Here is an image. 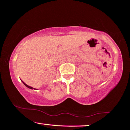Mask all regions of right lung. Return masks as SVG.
<instances>
[{"instance_id":"obj_1","label":"right lung","mask_w":130,"mask_h":130,"mask_svg":"<svg viewBox=\"0 0 130 130\" xmlns=\"http://www.w3.org/2000/svg\"><path fill=\"white\" fill-rule=\"evenodd\" d=\"M21 81H22V83H23V84L25 85L26 87H27V88H30V89H36V88H32V87H30V86H28V85H27V84H25V83H24L22 80H21Z\"/></svg>"}]
</instances>
